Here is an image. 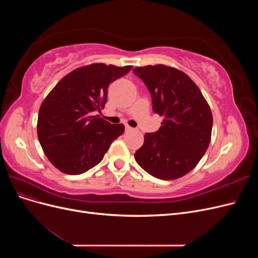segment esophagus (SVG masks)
I'll return each instance as SVG.
<instances>
[{"mask_svg":"<svg viewBox=\"0 0 258 258\" xmlns=\"http://www.w3.org/2000/svg\"><path fill=\"white\" fill-rule=\"evenodd\" d=\"M132 128L130 126H128V124H126V131H131Z\"/></svg>","mask_w":258,"mask_h":258,"instance_id":"obj_1","label":"esophagus"}]
</instances>
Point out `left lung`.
I'll use <instances>...</instances> for the list:
<instances>
[{"label": "left lung", "instance_id": "left-lung-1", "mask_svg": "<svg viewBox=\"0 0 258 258\" xmlns=\"http://www.w3.org/2000/svg\"><path fill=\"white\" fill-rule=\"evenodd\" d=\"M134 73L151 92L154 113L165 117L158 131L144 136L135 158L155 177H181L208 150L213 124L210 106L190 77L175 68L138 67Z\"/></svg>", "mask_w": 258, "mask_h": 258}]
</instances>
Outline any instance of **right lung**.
<instances>
[{"instance_id":"add662e5","label":"right lung","mask_w":258,"mask_h":258,"mask_svg":"<svg viewBox=\"0 0 258 258\" xmlns=\"http://www.w3.org/2000/svg\"><path fill=\"white\" fill-rule=\"evenodd\" d=\"M131 69L104 63L79 68L45 98L38 112L37 137L46 157L61 172L77 175L97 166L123 134L122 123L112 124L92 113H101L108 85Z\"/></svg>"}]
</instances>
